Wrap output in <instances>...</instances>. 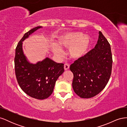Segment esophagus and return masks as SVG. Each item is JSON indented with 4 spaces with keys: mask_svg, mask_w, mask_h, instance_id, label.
Instances as JSON below:
<instances>
[{
    "mask_svg": "<svg viewBox=\"0 0 127 127\" xmlns=\"http://www.w3.org/2000/svg\"><path fill=\"white\" fill-rule=\"evenodd\" d=\"M69 67H70V66L68 64H65L64 65V69L65 70H67L69 68Z\"/></svg>",
    "mask_w": 127,
    "mask_h": 127,
    "instance_id": "1",
    "label": "esophagus"
}]
</instances>
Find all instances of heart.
I'll return each instance as SVG.
<instances>
[{"label":"heart","mask_w":127,"mask_h":127,"mask_svg":"<svg viewBox=\"0 0 127 127\" xmlns=\"http://www.w3.org/2000/svg\"><path fill=\"white\" fill-rule=\"evenodd\" d=\"M80 33H73L65 34L61 36L59 40V43L61 47L69 48L68 54L74 59H79L85 56L88 51L91 42L88 37ZM52 50L56 55H61L62 49L58 45H54Z\"/></svg>","instance_id":"b5f03b06"}]
</instances>
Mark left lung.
<instances>
[{"label": "left lung", "mask_w": 127, "mask_h": 127, "mask_svg": "<svg viewBox=\"0 0 127 127\" xmlns=\"http://www.w3.org/2000/svg\"><path fill=\"white\" fill-rule=\"evenodd\" d=\"M112 57L110 44L101 31L95 47L70 66L74 75L72 86L81 98L97 95L105 88L110 78Z\"/></svg>", "instance_id": "left-lung-1"}]
</instances>
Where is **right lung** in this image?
Listing matches in <instances>:
<instances>
[{"label": "right lung", "mask_w": 127, "mask_h": 127, "mask_svg": "<svg viewBox=\"0 0 127 127\" xmlns=\"http://www.w3.org/2000/svg\"><path fill=\"white\" fill-rule=\"evenodd\" d=\"M42 26L26 32L15 50V71L21 89L30 96L38 99L48 98L52 93L56 82L64 72V64L55 62L49 58L35 64L30 63L23 51V41Z\"/></svg>", "instance_id": "add662e5"}]
</instances>
